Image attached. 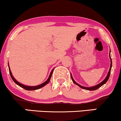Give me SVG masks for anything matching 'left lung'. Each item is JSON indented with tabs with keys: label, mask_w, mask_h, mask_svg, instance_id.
Masks as SVG:
<instances>
[{
	"label": "left lung",
	"mask_w": 121,
	"mask_h": 121,
	"mask_svg": "<svg viewBox=\"0 0 121 121\" xmlns=\"http://www.w3.org/2000/svg\"><path fill=\"white\" fill-rule=\"evenodd\" d=\"M109 57H110V59H111V66H110V68H109V72L108 73V74H107V77H105V78L104 79V80L102 82H101L100 83H99V84H98L97 85H95L94 86H92V87H84V86H82L81 85H79L78 83H77V82H76L75 81L73 80V77L72 76V75H71V78H72V81L73 82V83H75L76 85H78L79 87H80L82 89H85V90H89V91H93V90H97L98 89H99L100 87H101V86L103 85L104 84H105V83L107 82V81L108 80L109 78V76H110V74H111V68H112V59H111V49H110V53H109Z\"/></svg>",
	"instance_id": "1"
}]
</instances>
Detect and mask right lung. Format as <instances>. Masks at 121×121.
<instances>
[{"label": "right lung", "mask_w": 121, "mask_h": 121, "mask_svg": "<svg viewBox=\"0 0 121 121\" xmlns=\"http://www.w3.org/2000/svg\"><path fill=\"white\" fill-rule=\"evenodd\" d=\"M8 67H9V73H10V76H11V78H12L13 81L15 83H16V84L20 86V87H21L22 88H23V89H25V90H38V89H39L40 88L44 87V86H45L46 85L48 84V83H49V82L50 81V78H51V77H52V73H53V71L54 70V68L53 69H52V72H50V75H49V76L48 77V78L47 79V80L45 82H44V83H41V84L39 85H38V86H26V85H23L22 84V83H19V82H18L17 80L15 79L14 77H13L12 74V72H11V71H10V68H9V64H8Z\"/></svg>", "instance_id": "right-lung-1"}]
</instances>
